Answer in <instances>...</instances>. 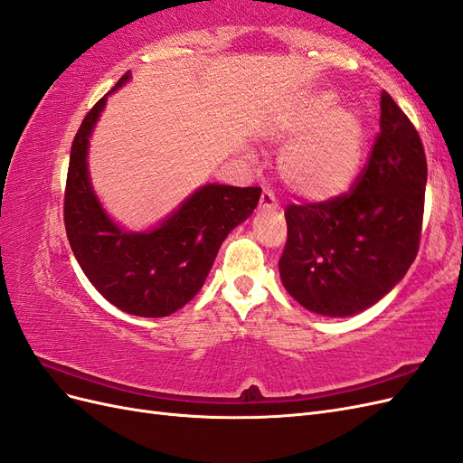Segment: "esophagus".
<instances>
[{
  "mask_svg": "<svg viewBox=\"0 0 463 463\" xmlns=\"http://www.w3.org/2000/svg\"><path fill=\"white\" fill-rule=\"evenodd\" d=\"M260 210H276L278 208V201L274 197V193L270 189H264L260 194V203H259Z\"/></svg>",
  "mask_w": 463,
  "mask_h": 463,
  "instance_id": "obj_1",
  "label": "esophagus"
}]
</instances>
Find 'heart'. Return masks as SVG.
Returning a JSON list of instances; mask_svg holds the SVG:
<instances>
[{"label": "heart", "mask_w": 463, "mask_h": 463, "mask_svg": "<svg viewBox=\"0 0 463 463\" xmlns=\"http://www.w3.org/2000/svg\"><path fill=\"white\" fill-rule=\"evenodd\" d=\"M279 137L291 143L279 174L299 197L328 199L352 185L365 152V125L357 111L334 108V94L309 98L284 121Z\"/></svg>", "instance_id": "heart-1"}]
</instances>
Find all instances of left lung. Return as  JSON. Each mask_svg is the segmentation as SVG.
I'll return each mask as SVG.
<instances>
[{
    "instance_id": "obj_1",
    "label": "left lung",
    "mask_w": 463,
    "mask_h": 463,
    "mask_svg": "<svg viewBox=\"0 0 463 463\" xmlns=\"http://www.w3.org/2000/svg\"><path fill=\"white\" fill-rule=\"evenodd\" d=\"M427 158L410 118L381 96V131L354 187L286 206L279 278L305 309L326 317L365 311L408 272L421 241Z\"/></svg>"
}]
</instances>
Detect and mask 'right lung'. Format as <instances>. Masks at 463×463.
<instances>
[{
    "label": "right lung",
    "instance_id": "1",
    "mask_svg": "<svg viewBox=\"0 0 463 463\" xmlns=\"http://www.w3.org/2000/svg\"><path fill=\"white\" fill-rule=\"evenodd\" d=\"M128 79L125 73L114 90ZM108 94L82 119L71 145L63 201L67 240L82 272L111 305L135 317H167L197 296L222 241L253 214L260 187L204 185L160 228L123 232L98 203L87 170L89 137Z\"/></svg>",
    "mask_w": 463,
    "mask_h": 463
}]
</instances>
